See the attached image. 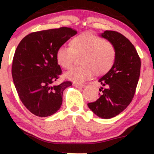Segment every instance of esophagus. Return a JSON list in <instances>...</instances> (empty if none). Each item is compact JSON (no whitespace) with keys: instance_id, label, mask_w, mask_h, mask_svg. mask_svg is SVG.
Here are the masks:
<instances>
[{"instance_id":"esophagus-1","label":"esophagus","mask_w":154,"mask_h":154,"mask_svg":"<svg viewBox=\"0 0 154 154\" xmlns=\"http://www.w3.org/2000/svg\"><path fill=\"white\" fill-rule=\"evenodd\" d=\"M74 86L75 87H77V88H84L85 85H83V84H79V83H74Z\"/></svg>"}]
</instances>
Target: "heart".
Instances as JSON below:
<instances>
[{
	"mask_svg": "<svg viewBox=\"0 0 154 154\" xmlns=\"http://www.w3.org/2000/svg\"><path fill=\"white\" fill-rule=\"evenodd\" d=\"M70 45L60 46L56 57L60 66L69 68L76 57L82 56L80 63L83 66L71 68L66 73V77L75 83H83L91 78L94 73L100 75L108 72L116 61L114 45L92 33L85 32L73 37Z\"/></svg>",
	"mask_w": 154,
	"mask_h": 154,
	"instance_id": "heart-1",
	"label": "heart"
}]
</instances>
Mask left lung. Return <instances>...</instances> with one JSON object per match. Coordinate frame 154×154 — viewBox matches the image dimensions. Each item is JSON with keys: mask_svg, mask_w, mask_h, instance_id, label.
<instances>
[{"mask_svg": "<svg viewBox=\"0 0 154 154\" xmlns=\"http://www.w3.org/2000/svg\"><path fill=\"white\" fill-rule=\"evenodd\" d=\"M101 36L114 45L116 61L99 79L102 85L99 98L88 106L98 117L106 119L120 114L131 103L140 76L141 59L134 45L120 32L106 30Z\"/></svg>", "mask_w": 154, "mask_h": 154, "instance_id": "1", "label": "left lung"}]
</instances>
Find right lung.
<instances>
[{
	"label": "right lung",
	"instance_id": "obj_1",
	"mask_svg": "<svg viewBox=\"0 0 154 154\" xmlns=\"http://www.w3.org/2000/svg\"><path fill=\"white\" fill-rule=\"evenodd\" d=\"M77 30L63 27L37 31L26 35L15 50L12 75L20 100L31 113L47 117L63 103V91L71 86L68 80L54 85L63 74L56 57L57 50Z\"/></svg>",
	"mask_w": 154,
	"mask_h": 154
}]
</instances>
